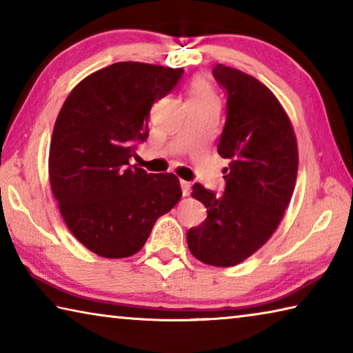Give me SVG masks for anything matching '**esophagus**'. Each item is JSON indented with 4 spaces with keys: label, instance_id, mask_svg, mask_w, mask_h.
Here are the masks:
<instances>
[{
    "label": "esophagus",
    "instance_id": "obj_1",
    "mask_svg": "<svg viewBox=\"0 0 353 353\" xmlns=\"http://www.w3.org/2000/svg\"><path fill=\"white\" fill-rule=\"evenodd\" d=\"M181 187H182V194L188 196L190 190H191V183L187 182V181H181Z\"/></svg>",
    "mask_w": 353,
    "mask_h": 353
}]
</instances>
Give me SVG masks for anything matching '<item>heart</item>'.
I'll list each match as a JSON object with an SVG mask.
<instances>
[{
	"mask_svg": "<svg viewBox=\"0 0 353 353\" xmlns=\"http://www.w3.org/2000/svg\"><path fill=\"white\" fill-rule=\"evenodd\" d=\"M190 101H196V103H204V101H214V92L210 85V82L207 79H194L191 83V93H190Z\"/></svg>",
	"mask_w": 353,
	"mask_h": 353,
	"instance_id": "1",
	"label": "heart"
}]
</instances>
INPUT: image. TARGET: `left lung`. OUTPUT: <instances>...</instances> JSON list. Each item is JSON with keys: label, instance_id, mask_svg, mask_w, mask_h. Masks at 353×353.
<instances>
[{"label": "left lung", "instance_id": "left-lung-1", "mask_svg": "<svg viewBox=\"0 0 353 353\" xmlns=\"http://www.w3.org/2000/svg\"><path fill=\"white\" fill-rule=\"evenodd\" d=\"M213 76L227 93V119L218 154L229 159L225 191L216 196L193 185L207 219L190 229V252L210 266L230 268L272 236L294 191L299 152L288 115L254 76L218 63Z\"/></svg>", "mask_w": 353, "mask_h": 353}]
</instances>
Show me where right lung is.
Masks as SVG:
<instances>
[{
	"mask_svg": "<svg viewBox=\"0 0 353 353\" xmlns=\"http://www.w3.org/2000/svg\"><path fill=\"white\" fill-rule=\"evenodd\" d=\"M182 68L117 62L71 90L51 137L48 174L65 224L104 259H126L182 198L172 172L129 165L148 139L149 112L182 77Z\"/></svg>",
	"mask_w": 353,
	"mask_h": 353,
	"instance_id": "1",
	"label": "right lung"
}]
</instances>
